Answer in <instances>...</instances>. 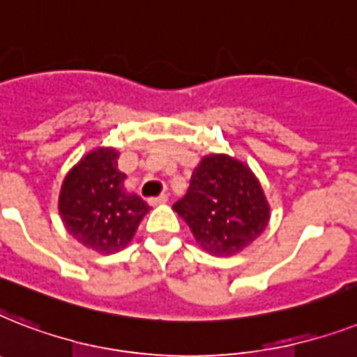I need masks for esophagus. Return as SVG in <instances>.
I'll list each match as a JSON object with an SVG mask.
<instances>
[{
    "mask_svg": "<svg viewBox=\"0 0 357 357\" xmlns=\"http://www.w3.org/2000/svg\"><path fill=\"white\" fill-rule=\"evenodd\" d=\"M167 199H169V195H167V193H162L160 197H153V199H149V204L151 206H158V204L167 202Z\"/></svg>",
    "mask_w": 357,
    "mask_h": 357,
    "instance_id": "obj_1",
    "label": "esophagus"
}]
</instances>
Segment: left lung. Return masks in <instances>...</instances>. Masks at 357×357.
I'll return each instance as SVG.
<instances>
[{"label":"left lung","instance_id":"obj_1","mask_svg":"<svg viewBox=\"0 0 357 357\" xmlns=\"http://www.w3.org/2000/svg\"><path fill=\"white\" fill-rule=\"evenodd\" d=\"M173 210L190 225L197 243L213 256L241 252L269 221V206L256 176L225 155L202 158L186 195Z\"/></svg>","mask_w":357,"mask_h":357}]
</instances>
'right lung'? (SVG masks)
Listing matches in <instances>:
<instances>
[{"label": "right lung", "instance_id": "add662e5", "mask_svg": "<svg viewBox=\"0 0 357 357\" xmlns=\"http://www.w3.org/2000/svg\"><path fill=\"white\" fill-rule=\"evenodd\" d=\"M118 153L98 149L84 156L62 184L59 210L68 232L84 247L114 255L132 239L149 212L147 202L123 190Z\"/></svg>", "mask_w": 357, "mask_h": 357}]
</instances>
